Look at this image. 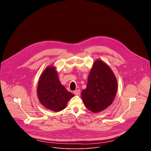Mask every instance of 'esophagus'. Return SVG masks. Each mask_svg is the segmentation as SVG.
<instances>
[{"mask_svg": "<svg viewBox=\"0 0 151 151\" xmlns=\"http://www.w3.org/2000/svg\"><path fill=\"white\" fill-rule=\"evenodd\" d=\"M80 90H76L75 91H74V94L76 96H79L80 95Z\"/></svg>", "mask_w": 151, "mask_h": 151, "instance_id": "obj_1", "label": "esophagus"}]
</instances>
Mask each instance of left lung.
I'll use <instances>...</instances> for the list:
<instances>
[{
	"label": "left lung",
	"mask_w": 151,
	"mask_h": 151,
	"mask_svg": "<svg viewBox=\"0 0 151 151\" xmlns=\"http://www.w3.org/2000/svg\"><path fill=\"white\" fill-rule=\"evenodd\" d=\"M117 88V80L111 68L98 59L93 63L87 88L82 90L81 97L88 110L98 113L113 103Z\"/></svg>",
	"instance_id": "left-lung-1"
}]
</instances>
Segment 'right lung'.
<instances>
[{
	"instance_id": "1",
	"label": "right lung",
	"mask_w": 151,
	"mask_h": 151,
	"mask_svg": "<svg viewBox=\"0 0 151 151\" xmlns=\"http://www.w3.org/2000/svg\"><path fill=\"white\" fill-rule=\"evenodd\" d=\"M37 95L40 103L45 108L54 112L65 109L69 100L74 96L61 84L54 66H48L41 74Z\"/></svg>"
}]
</instances>
